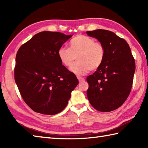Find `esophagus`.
I'll return each mask as SVG.
<instances>
[{
  "mask_svg": "<svg viewBox=\"0 0 148 148\" xmlns=\"http://www.w3.org/2000/svg\"><path fill=\"white\" fill-rule=\"evenodd\" d=\"M77 79H78V80H79V82H82V81H84V80H85L84 77H79V76H77Z\"/></svg>",
  "mask_w": 148,
  "mask_h": 148,
  "instance_id": "esophagus-1",
  "label": "esophagus"
}]
</instances>
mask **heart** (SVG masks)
<instances>
[{
	"label": "heart",
	"mask_w": 148,
	"mask_h": 148,
	"mask_svg": "<svg viewBox=\"0 0 148 148\" xmlns=\"http://www.w3.org/2000/svg\"><path fill=\"white\" fill-rule=\"evenodd\" d=\"M106 51L101 43L95 42L92 37L78 35L69 42V48L61 47L58 56L62 64L69 67L77 57V62L72 66L71 71L76 75H84L95 71L102 65L105 58Z\"/></svg>",
	"instance_id": "b5f03b06"
}]
</instances>
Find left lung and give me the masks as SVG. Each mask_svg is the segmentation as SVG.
<instances>
[{"label": "left lung", "instance_id": "obj_1", "mask_svg": "<svg viewBox=\"0 0 148 148\" xmlns=\"http://www.w3.org/2000/svg\"><path fill=\"white\" fill-rule=\"evenodd\" d=\"M105 48L102 65L87 77V97L97 111L110 112L119 108L128 98L132 86L136 64L129 45L109 30L87 31Z\"/></svg>", "mask_w": 148, "mask_h": 148}]
</instances>
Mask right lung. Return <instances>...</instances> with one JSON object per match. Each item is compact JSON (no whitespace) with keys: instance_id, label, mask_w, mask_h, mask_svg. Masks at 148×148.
Here are the masks:
<instances>
[{"instance_id":"1","label":"right lung","mask_w":148,"mask_h":148,"mask_svg":"<svg viewBox=\"0 0 148 148\" xmlns=\"http://www.w3.org/2000/svg\"><path fill=\"white\" fill-rule=\"evenodd\" d=\"M72 36L44 31L19 48L15 82L25 102L34 111L48 115L60 112L79 83L58 56L59 48Z\"/></svg>"}]
</instances>
